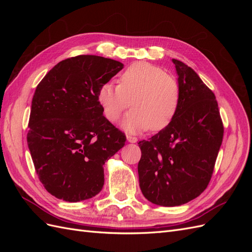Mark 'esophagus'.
I'll use <instances>...</instances> for the list:
<instances>
[{
  "mask_svg": "<svg viewBox=\"0 0 252 252\" xmlns=\"http://www.w3.org/2000/svg\"><path fill=\"white\" fill-rule=\"evenodd\" d=\"M126 138H127V141H128L129 143H136V142H138V139H136L135 136H132V135H127Z\"/></svg>",
  "mask_w": 252,
  "mask_h": 252,
  "instance_id": "1",
  "label": "esophagus"
}]
</instances>
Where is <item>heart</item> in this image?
Here are the masks:
<instances>
[{
  "mask_svg": "<svg viewBox=\"0 0 252 252\" xmlns=\"http://www.w3.org/2000/svg\"><path fill=\"white\" fill-rule=\"evenodd\" d=\"M97 98L106 119L111 122L117 121L131 103L133 109L121 123L125 130L138 132L150 128L152 131H159L177 114L181 91L177 80L162 67L136 62L121 74L120 85L104 83Z\"/></svg>",
  "mask_w": 252,
  "mask_h": 252,
  "instance_id": "obj_1",
  "label": "heart"
}]
</instances>
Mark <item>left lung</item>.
<instances>
[{
    "label": "left lung",
    "mask_w": 252,
    "mask_h": 252,
    "mask_svg": "<svg viewBox=\"0 0 252 252\" xmlns=\"http://www.w3.org/2000/svg\"><path fill=\"white\" fill-rule=\"evenodd\" d=\"M181 91L171 123L139 142L140 188L152 204H186L207 188L223 141L216 95L191 67L172 59Z\"/></svg>",
    "instance_id": "left-lung-1"
}]
</instances>
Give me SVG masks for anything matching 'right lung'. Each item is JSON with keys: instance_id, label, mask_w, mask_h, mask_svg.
Instances as JSON below:
<instances>
[{"instance_id": "obj_1", "label": "right lung", "mask_w": 252, "mask_h": 252, "mask_svg": "<svg viewBox=\"0 0 252 252\" xmlns=\"http://www.w3.org/2000/svg\"><path fill=\"white\" fill-rule=\"evenodd\" d=\"M124 65L97 56L58 63L37 85L27 134L36 174L60 200L91 199L104 185V164L126 136L103 116L97 94Z\"/></svg>"}]
</instances>
